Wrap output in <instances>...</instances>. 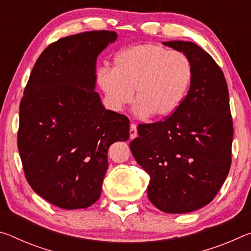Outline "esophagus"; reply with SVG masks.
Listing matches in <instances>:
<instances>
[{
  "label": "esophagus",
  "mask_w": 251,
  "mask_h": 251,
  "mask_svg": "<svg viewBox=\"0 0 251 251\" xmlns=\"http://www.w3.org/2000/svg\"><path fill=\"white\" fill-rule=\"evenodd\" d=\"M129 136H130V139H133L137 136V126H136V124H130Z\"/></svg>",
  "instance_id": "esophagus-1"
}]
</instances>
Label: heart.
<instances>
[{
    "mask_svg": "<svg viewBox=\"0 0 251 251\" xmlns=\"http://www.w3.org/2000/svg\"><path fill=\"white\" fill-rule=\"evenodd\" d=\"M193 78L187 55L145 43L126 48L114 59V69L100 67L97 82L113 108L133 100L136 112L155 120L171 116L179 107Z\"/></svg>",
    "mask_w": 251,
    "mask_h": 251,
    "instance_id": "b5f03b06",
    "label": "heart"
}]
</instances>
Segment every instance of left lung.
Listing matches in <instances>:
<instances>
[{
    "mask_svg": "<svg viewBox=\"0 0 251 251\" xmlns=\"http://www.w3.org/2000/svg\"><path fill=\"white\" fill-rule=\"evenodd\" d=\"M193 66L189 91L171 116L139 124L131 154L150 175L147 195L159 210L186 214L209 203L231 165L232 117L226 78L193 42H164Z\"/></svg>",
    "mask_w": 251,
    "mask_h": 251,
    "instance_id": "obj_1",
    "label": "left lung"
}]
</instances>
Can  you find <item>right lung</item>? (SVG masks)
<instances>
[{
    "label": "right lung",
    "mask_w": 251,
    "mask_h": 251,
    "mask_svg": "<svg viewBox=\"0 0 251 251\" xmlns=\"http://www.w3.org/2000/svg\"><path fill=\"white\" fill-rule=\"evenodd\" d=\"M117 39L91 31L59 39L34 65L20 104L18 147L29 186L64 209L100 196L107 151L129 138V120L105 109L95 88L99 54Z\"/></svg>",
    "instance_id": "obj_1"
}]
</instances>
